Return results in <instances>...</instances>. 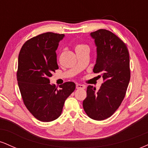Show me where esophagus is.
I'll return each instance as SVG.
<instances>
[{
	"instance_id": "34e87169",
	"label": "esophagus",
	"mask_w": 148,
	"mask_h": 148,
	"mask_svg": "<svg viewBox=\"0 0 148 148\" xmlns=\"http://www.w3.org/2000/svg\"><path fill=\"white\" fill-rule=\"evenodd\" d=\"M76 89H85L86 86L84 85H81V84H76Z\"/></svg>"
}]
</instances>
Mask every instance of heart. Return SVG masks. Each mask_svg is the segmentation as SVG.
Instances as JSON below:
<instances>
[{
	"instance_id": "heart-1",
	"label": "heart",
	"mask_w": 148,
	"mask_h": 148,
	"mask_svg": "<svg viewBox=\"0 0 148 148\" xmlns=\"http://www.w3.org/2000/svg\"><path fill=\"white\" fill-rule=\"evenodd\" d=\"M76 50H79V49H88V47L87 45H84V44H78L75 47Z\"/></svg>"
}]
</instances>
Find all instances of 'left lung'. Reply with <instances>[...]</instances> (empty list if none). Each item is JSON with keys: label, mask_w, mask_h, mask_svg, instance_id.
Returning <instances> with one entry per match:
<instances>
[{"label": "left lung", "mask_w": 148, "mask_h": 148, "mask_svg": "<svg viewBox=\"0 0 148 148\" xmlns=\"http://www.w3.org/2000/svg\"><path fill=\"white\" fill-rule=\"evenodd\" d=\"M97 47V60L93 72L102 77L99 90L87 88L83 107L88 117L103 120L111 117L125 98L130 81V54L126 45L112 32L99 29L90 33Z\"/></svg>", "instance_id": "left-lung-1"}]
</instances>
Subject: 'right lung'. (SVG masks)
<instances>
[{"label": "right lung", "instance_id": "right-lung-1", "mask_svg": "<svg viewBox=\"0 0 148 148\" xmlns=\"http://www.w3.org/2000/svg\"><path fill=\"white\" fill-rule=\"evenodd\" d=\"M64 34L48 32L26 41L18 58L16 72L22 99L31 114L42 122L60 117L66 99L74 91V82H66L57 89L49 77L58 69L56 51Z\"/></svg>", "mask_w": 148, "mask_h": 148}]
</instances>
